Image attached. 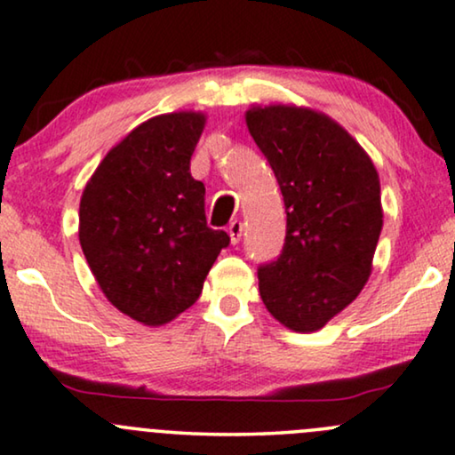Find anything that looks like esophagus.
Returning <instances> with one entry per match:
<instances>
[{
	"instance_id": "1",
	"label": "esophagus",
	"mask_w": 455,
	"mask_h": 455,
	"mask_svg": "<svg viewBox=\"0 0 455 455\" xmlns=\"http://www.w3.org/2000/svg\"><path fill=\"white\" fill-rule=\"evenodd\" d=\"M241 233H243V224H241V220H233L231 224H228V237H231L233 245L239 243Z\"/></svg>"
}]
</instances>
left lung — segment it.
Instances as JSON below:
<instances>
[{
  "label": "left lung",
  "mask_w": 455,
  "mask_h": 455,
  "mask_svg": "<svg viewBox=\"0 0 455 455\" xmlns=\"http://www.w3.org/2000/svg\"><path fill=\"white\" fill-rule=\"evenodd\" d=\"M245 124L277 178L285 243L258 268L268 313L294 331H317L359 296L382 231L380 178L363 147L325 113L251 107Z\"/></svg>",
  "instance_id": "obj_1"
}]
</instances>
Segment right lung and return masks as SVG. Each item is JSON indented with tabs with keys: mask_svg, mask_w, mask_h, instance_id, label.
Here are the masks:
<instances>
[{
	"mask_svg": "<svg viewBox=\"0 0 455 455\" xmlns=\"http://www.w3.org/2000/svg\"><path fill=\"white\" fill-rule=\"evenodd\" d=\"M205 115L151 117L105 155L79 201V243L96 283L138 323L164 325L193 307L228 235L205 220L191 155Z\"/></svg>",
	"mask_w": 455,
	"mask_h": 455,
	"instance_id": "1",
	"label": "right lung"
}]
</instances>
